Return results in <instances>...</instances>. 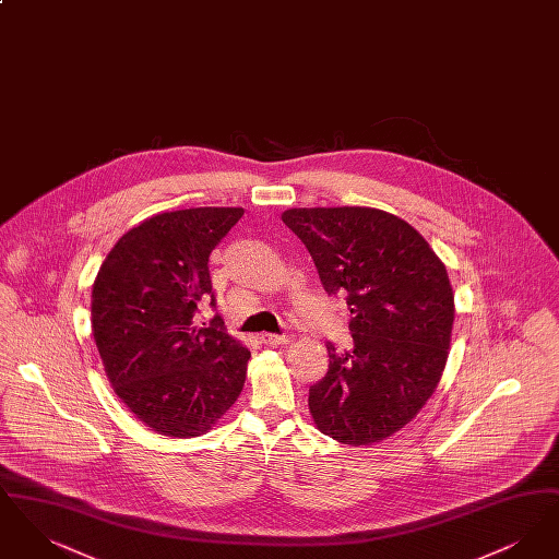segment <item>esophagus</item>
I'll return each instance as SVG.
<instances>
[{
  "label": "esophagus",
  "instance_id": "34e87169",
  "mask_svg": "<svg viewBox=\"0 0 559 559\" xmlns=\"http://www.w3.org/2000/svg\"><path fill=\"white\" fill-rule=\"evenodd\" d=\"M262 344H266V346H287L289 342H292V335H276V333H262Z\"/></svg>",
  "mask_w": 559,
  "mask_h": 559
}]
</instances>
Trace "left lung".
<instances>
[{"label":"left lung","mask_w":559,"mask_h":559,"mask_svg":"<svg viewBox=\"0 0 559 559\" xmlns=\"http://www.w3.org/2000/svg\"><path fill=\"white\" fill-rule=\"evenodd\" d=\"M310 251L329 295H346L352 349L331 342L329 371L310 388L324 436L381 442L436 392L451 346L447 266L411 224L372 207H299L281 215Z\"/></svg>","instance_id":"obj_1"}]
</instances>
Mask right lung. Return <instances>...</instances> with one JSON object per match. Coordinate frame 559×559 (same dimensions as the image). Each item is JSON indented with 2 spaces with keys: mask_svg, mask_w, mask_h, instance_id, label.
Wrapping results in <instances>:
<instances>
[{
  "mask_svg": "<svg viewBox=\"0 0 559 559\" xmlns=\"http://www.w3.org/2000/svg\"><path fill=\"white\" fill-rule=\"evenodd\" d=\"M242 213H157L115 242L94 281L92 333L108 381L160 436L210 431L245 385L251 352L219 317L210 326L194 317L201 301L215 306L210 255Z\"/></svg>",
  "mask_w": 559,
  "mask_h": 559,
  "instance_id": "right-lung-1",
  "label": "right lung"
}]
</instances>
